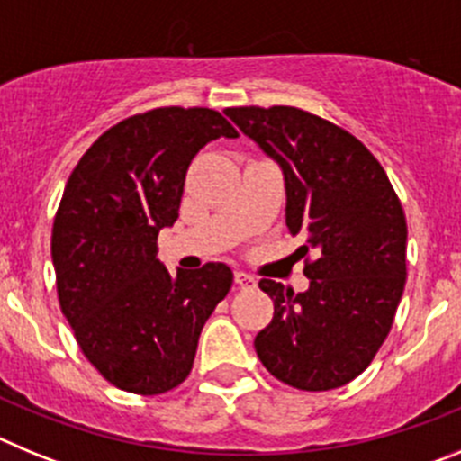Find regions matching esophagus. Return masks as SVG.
I'll return each mask as SVG.
<instances>
[{
  "mask_svg": "<svg viewBox=\"0 0 461 461\" xmlns=\"http://www.w3.org/2000/svg\"><path fill=\"white\" fill-rule=\"evenodd\" d=\"M235 284H238V286H242V288H254L256 279L251 275H247V272L238 270V272H235Z\"/></svg>",
  "mask_w": 461,
  "mask_h": 461,
  "instance_id": "1",
  "label": "esophagus"
}]
</instances>
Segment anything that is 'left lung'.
Returning a JSON list of instances; mask_svg holds the SVG:
<instances>
[{"label": "left lung", "instance_id": "1", "mask_svg": "<svg viewBox=\"0 0 461 461\" xmlns=\"http://www.w3.org/2000/svg\"><path fill=\"white\" fill-rule=\"evenodd\" d=\"M226 115L286 177V223L304 244L309 291L260 279L275 316L256 335L263 367L323 393L372 365L406 284V217L388 175L353 133L295 105H238Z\"/></svg>", "mask_w": 461, "mask_h": 461}]
</instances>
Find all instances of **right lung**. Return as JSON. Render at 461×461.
Instances as JSON below:
<instances>
[{
  "label": "right lung",
  "mask_w": 461,
  "mask_h": 461,
  "mask_svg": "<svg viewBox=\"0 0 461 461\" xmlns=\"http://www.w3.org/2000/svg\"><path fill=\"white\" fill-rule=\"evenodd\" d=\"M219 136L238 129L217 110L138 113L101 133L64 186L50 240L59 307L94 369L126 393L177 388L233 286L223 263L170 275L157 260L158 230L180 217L191 158Z\"/></svg>",
  "instance_id": "1"
}]
</instances>
